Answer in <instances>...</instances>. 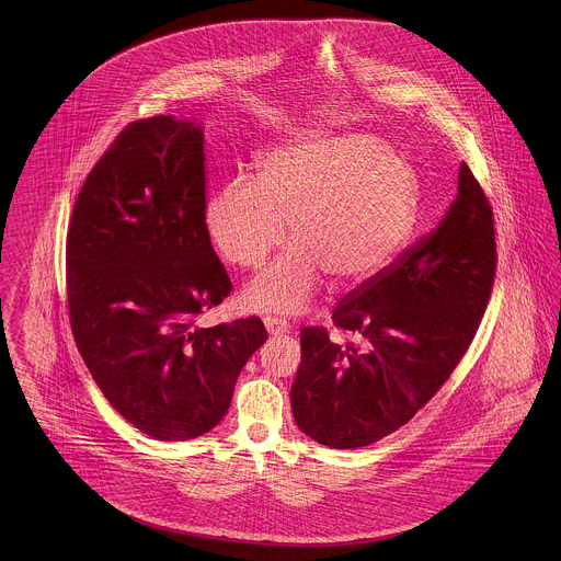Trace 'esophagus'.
Here are the masks:
<instances>
[{
  "label": "esophagus",
  "instance_id": "1",
  "mask_svg": "<svg viewBox=\"0 0 561 561\" xmlns=\"http://www.w3.org/2000/svg\"><path fill=\"white\" fill-rule=\"evenodd\" d=\"M265 328L271 336H284L290 332V325L279 318H265Z\"/></svg>",
  "mask_w": 561,
  "mask_h": 561
}]
</instances>
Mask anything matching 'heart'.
<instances>
[{
  "label": "heart",
  "mask_w": 561,
  "mask_h": 561,
  "mask_svg": "<svg viewBox=\"0 0 561 561\" xmlns=\"http://www.w3.org/2000/svg\"><path fill=\"white\" fill-rule=\"evenodd\" d=\"M256 176H238L206 202L220 254L259 267L294 243L243 288L252 311L296 318L309 311L323 277L341 288L376 279L412 240L421 183L414 163L368 133L305 134L261 153Z\"/></svg>",
  "instance_id": "heart-1"
}]
</instances>
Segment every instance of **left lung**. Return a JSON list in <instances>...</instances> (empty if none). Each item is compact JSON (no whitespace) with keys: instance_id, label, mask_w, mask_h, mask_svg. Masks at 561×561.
I'll return each mask as SVG.
<instances>
[{"instance_id":"obj_1","label":"left lung","mask_w":561,"mask_h":561,"mask_svg":"<svg viewBox=\"0 0 561 561\" xmlns=\"http://www.w3.org/2000/svg\"><path fill=\"white\" fill-rule=\"evenodd\" d=\"M496 271L492 208L467 163L458 195L427 238L348 294L334 323L302 328L294 421L318 444L351 450L405 425L448 380L469 347Z\"/></svg>"}]
</instances>
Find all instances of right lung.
<instances>
[{
	"instance_id": "obj_1",
	"label": "right lung",
	"mask_w": 561,
	"mask_h": 561,
	"mask_svg": "<svg viewBox=\"0 0 561 561\" xmlns=\"http://www.w3.org/2000/svg\"><path fill=\"white\" fill-rule=\"evenodd\" d=\"M204 124L134 122L81 187L67 236V298L81 357L108 403L160 442L216 427L259 318L195 325L231 293L206 225Z\"/></svg>"
}]
</instances>
